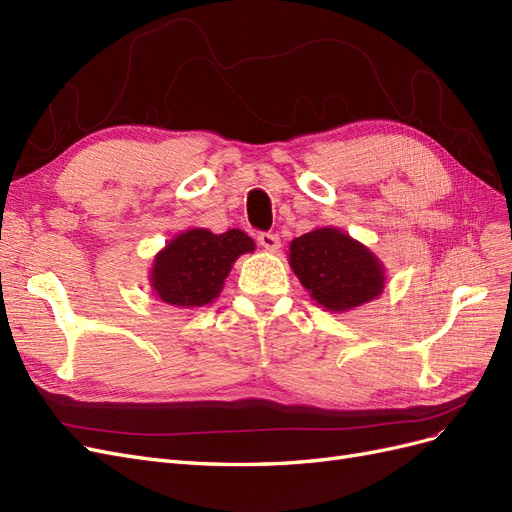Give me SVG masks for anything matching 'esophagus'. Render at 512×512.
<instances>
[{"label":"esophagus","mask_w":512,"mask_h":512,"mask_svg":"<svg viewBox=\"0 0 512 512\" xmlns=\"http://www.w3.org/2000/svg\"><path fill=\"white\" fill-rule=\"evenodd\" d=\"M258 243L269 252L280 250V237H277L275 232H271V230L269 232H258Z\"/></svg>","instance_id":"esophagus-1"}]
</instances>
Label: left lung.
<instances>
[{"mask_svg": "<svg viewBox=\"0 0 512 512\" xmlns=\"http://www.w3.org/2000/svg\"><path fill=\"white\" fill-rule=\"evenodd\" d=\"M290 267L312 297L331 312L376 299L384 271L367 247L335 228H318L290 243Z\"/></svg>", "mask_w": 512, "mask_h": 512, "instance_id": "obj_1", "label": "left lung"}]
</instances>
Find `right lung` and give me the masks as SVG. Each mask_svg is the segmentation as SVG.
Segmentation results:
<instances>
[{
  "mask_svg": "<svg viewBox=\"0 0 512 512\" xmlns=\"http://www.w3.org/2000/svg\"><path fill=\"white\" fill-rule=\"evenodd\" d=\"M254 241L241 230L213 235L205 228L183 232L158 254L153 265V290L170 305L200 307L218 297L226 275Z\"/></svg>",
  "mask_w": 512,
  "mask_h": 512,
  "instance_id": "1",
  "label": "right lung"
}]
</instances>
